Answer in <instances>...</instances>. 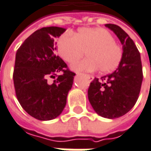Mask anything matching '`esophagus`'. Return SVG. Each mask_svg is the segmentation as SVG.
Masks as SVG:
<instances>
[{
	"label": "esophagus",
	"instance_id": "obj_1",
	"mask_svg": "<svg viewBox=\"0 0 151 151\" xmlns=\"http://www.w3.org/2000/svg\"><path fill=\"white\" fill-rule=\"evenodd\" d=\"M86 76L88 78V79H89L90 81H92L93 79H94V77L92 75H90V74H86Z\"/></svg>",
	"mask_w": 151,
	"mask_h": 151
}]
</instances>
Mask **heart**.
<instances>
[{
    "label": "heart",
    "mask_w": 151,
    "mask_h": 151,
    "mask_svg": "<svg viewBox=\"0 0 151 151\" xmlns=\"http://www.w3.org/2000/svg\"><path fill=\"white\" fill-rule=\"evenodd\" d=\"M58 52L69 64L78 60L86 52L88 58L76 63V71H96L102 74L113 72L119 65L123 49L115 42V38L102 27H83L76 35L66 32L59 38Z\"/></svg>",
    "instance_id": "obj_1"
}]
</instances>
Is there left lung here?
Instances as JSON below:
<instances>
[{
  "instance_id": "1",
  "label": "left lung",
  "mask_w": 151,
  "mask_h": 151,
  "mask_svg": "<svg viewBox=\"0 0 151 151\" xmlns=\"http://www.w3.org/2000/svg\"><path fill=\"white\" fill-rule=\"evenodd\" d=\"M105 27L122 43L123 57L115 72L91 82L88 99L99 116L112 119L124 116L135 105L142 86L143 68L140 52L130 36L115 24Z\"/></svg>"
}]
</instances>
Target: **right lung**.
I'll return each mask as SVG.
<instances>
[{
  "mask_svg": "<svg viewBox=\"0 0 151 151\" xmlns=\"http://www.w3.org/2000/svg\"><path fill=\"white\" fill-rule=\"evenodd\" d=\"M65 31L59 27H42L30 35L15 55L14 85L21 107L38 120H52L60 116L73 83L75 73L55 53V38ZM60 76L49 84L47 78Z\"/></svg>",
  "mask_w": 151,
  "mask_h": 151,
  "instance_id": "obj_1",
  "label": "right lung"
}]
</instances>
